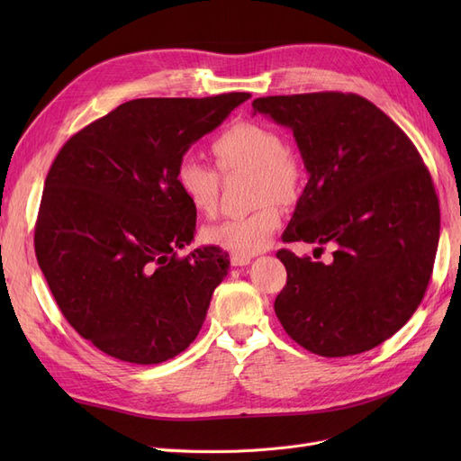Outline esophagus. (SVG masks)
<instances>
[{
	"instance_id": "obj_1",
	"label": "esophagus",
	"mask_w": 461,
	"mask_h": 461,
	"mask_svg": "<svg viewBox=\"0 0 461 461\" xmlns=\"http://www.w3.org/2000/svg\"><path fill=\"white\" fill-rule=\"evenodd\" d=\"M250 259H252L250 256H239V254L230 256V261H231L233 267H245V265L250 263Z\"/></svg>"
}]
</instances>
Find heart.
Instances as JSON below:
<instances>
[{
    "label": "heart",
    "instance_id": "b5f03b06",
    "mask_svg": "<svg viewBox=\"0 0 461 461\" xmlns=\"http://www.w3.org/2000/svg\"><path fill=\"white\" fill-rule=\"evenodd\" d=\"M211 153L222 174L252 169V212L230 216L205 230L211 245L239 256H254L271 245L282 224L278 202H294L303 183L299 158L284 148L282 138L267 125L240 121L211 141ZM176 185L188 205L211 214L218 202V174L196 158H183L176 167Z\"/></svg>",
    "mask_w": 461,
    "mask_h": 461
}]
</instances>
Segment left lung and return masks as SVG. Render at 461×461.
I'll return each mask as SVG.
<instances>
[{
	"instance_id": "1",
	"label": "left lung",
	"mask_w": 461,
	"mask_h": 461,
	"mask_svg": "<svg viewBox=\"0 0 461 461\" xmlns=\"http://www.w3.org/2000/svg\"><path fill=\"white\" fill-rule=\"evenodd\" d=\"M254 113L292 129L308 183L282 240L332 247L329 261L276 258L284 330L321 357L370 351L419 308L439 243V202L407 134L365 96L323 91L261 96Z\"/></svg>"
}]
</instances>
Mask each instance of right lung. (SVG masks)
<instances>
[{"label":"right lung","mask_w":461,"mask_h":461,"mask_svg":"<svg viewBox=\"0 0 461 461\" xmlns=\"http://www.w3.org/2000/svg\"><path fill=\"white\" fill-rule=\"evenodd\" d=\"M250 93L136 99L72 136L46 176L35 254L82 338L132 365H158L198 336L226 252L196 249V211L176 185L183 155Z\"/></svg>","instance_id":"add662e5"}]
</instances>
